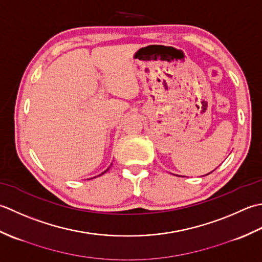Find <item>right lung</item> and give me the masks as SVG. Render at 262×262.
<instances>
[{
  "instance_id": "1",
  "label": "right lung",
  "mask_w": 262,
  "mask_h": 262,
  "mask_svg": "<svg viewBox=\"0 0 262 262\" xmlns=\"http://www.w3.org/2000/svg\"><path fill=\"white\" fill-rule=\"evenodd\" d=\"M106 170H108V168H107V169H106ZM106 170H105V172H104V173H106ZM104 173H101V174H104ZM101 174H100V175H101Z\"/></svg>"
}]
</instances>
